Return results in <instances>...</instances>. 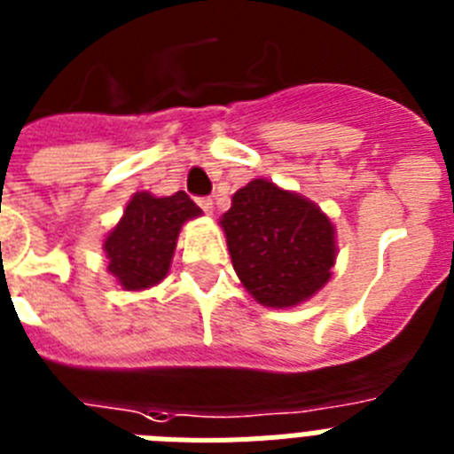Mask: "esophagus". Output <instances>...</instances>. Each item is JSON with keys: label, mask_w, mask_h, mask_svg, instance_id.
<instances>
[{"label": "esophagus", "mask_w": 454, "mask_h": 454, "mask_svg": "<svg viewBox=\"0 0 454 454\" xmlns=\"http://www.w3.org/2000/svg\"><path fill=\"white\" fill-rule=\"evenodd\" d=\"M198 205L207 212V215H212V207H215V203H212V198H198Z\"/></svg>", "instance_id": "1"}]
</instances>
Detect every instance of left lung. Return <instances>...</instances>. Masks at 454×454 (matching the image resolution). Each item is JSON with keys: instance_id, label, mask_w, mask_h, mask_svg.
Masks as SVG:
<instances>
[{"instance_id": "obj_1", "label": "left lung", "mask_w": 454, "mask_h": 454, "mask_svg": "<svg viewBox=\"0 0 454 454\" xmlns=\"http://www.w3.org/2000/svg\"><path fill=\"white\" fill-rule=\"evenodd\" d=\"M239 281L262 307L288 309L333 277L337 231L314 200L258 177L219 219Z\"/></svg>"}]
</instances>
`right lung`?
Returning <instances> with one entry per match:
<instances>
[{
    "label": "right lung",
    "mask_w": 454,
    "mask_h": 454,
    "mask_svg": "<svg viewBox=\"0 0 454 454\" xmlns=\"http://www.w3.org/2000/svg\"><path fill=\"white\" fill-rule=\"evenodd\" d=\"M200 207L184 192L154 196L136 192L104 239L108 272L121 291H147L170 272L180 231Z\"/></svg>",
    "instance_id": "1"
}]
</instances>
